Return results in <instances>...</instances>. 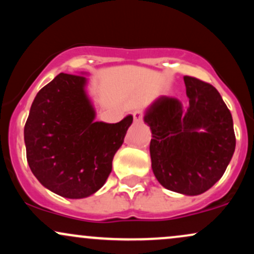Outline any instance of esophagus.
I'll return each mask as SVG.
<instances>
[{
    "mask_svg": "<svg viewBox=\"0 0 254 254\" xmlns=\"http://www.w3.org/2000/svg\"><path fill=\"white\" fill-rule=\"evenodd\" d=\"M132 117H133V122H135V123H139V122H142V119H143V112L139 110H136L135 112L132 113Z\"/></svg>",
    "mask_w": 254,
    "mask_h": 254,
    "instance_id": "34e87169",
    "label": "esophagus"
}]
</instances>
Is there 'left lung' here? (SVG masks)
I'll return each mask as SVG.
<instances>
[{"label": "left lung", "instance_id": "1", "mask_svg": "<svg viewBox=\"0 0 254 254\" xmlns=\"http://www.w3.org/2000/svg\"><path fill=\"white\" fill-rule=\"evenodd\" d=\"M189 103L157 98L145 110L151 168L167 190L197 196L223 176L235 150L230 111L215 87L184 76Z\"/></svg>", "mask_w": 254, "mask_h": 254}]
</instances>
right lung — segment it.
<instances>
[{"label": "right lung", "mask_w": 254, "mask_h": 254, "mask_svg": "<svg viewBox=\"0 0 254 254\" xmlns=\"http://www.w3.org/2000/svg\"><path fill=\"white\" fill-rule=\"evenodd\" d=\"M61 72L38 92L25 124L26 156L44 188L70 199L103 188L132 116L116 124L95 122L88 80Z\"/></svg>", "instance_id": "add662e5"}]
</instances>
